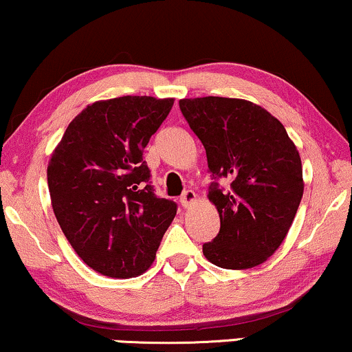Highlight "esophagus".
<instances>
[{
	"label": "esophagus",
	"mask_w": 352,
	"mask_h": 352,
	"mask_svg": "<svg viewBox=\"0 0 352 352\" xmlns=\"http://www.w3.org/2000/svg\"><path fill=\"white\" fill-rule=\"evenodd\" d=\"M196 199H197L196 192H194V190L188 189V190H186V192L183 194V196H181L179 202H181V206L184 207V209H188V207H190L194 202H196Z\"/></svg>",
	"instance_id": "obj_1"
}]
</instances>
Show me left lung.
Returning <instances> with one entry per match:
<instances>
[{
	"label": "left lung",
	"instance_id": "obj_1",
	"mask_svg": "<svg viewBox=\"0 0 352 352\" xmlns=\"http://www.w3.org/2000/svg\"><path fill=\"white\" fill-rule=\"evenodd\" d=\"M179 109L206 148L209 201L220 217L204 256L223 269L263 264L284 241L303 196L296 145L274 116L245 99H181ZM219 179L229 181L227 188Z\"/></svg>",
	"mask_w": 352,
	"mask_h": 352
}]
</instances>
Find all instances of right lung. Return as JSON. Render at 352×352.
Wrapping results in <instances>:
<instances>
[{"label": "right lung", "mask_w": 352, "mask_h": 352, "mask_svg": "<svg viewBox=\"0 0 352 352\" xmlns=\"http://www.w3.org/2000/svg\"><path fill=\"white\" fill-rule=\"evenodd\" d=\"M175 99L122 96L93 102L72 120L49 162L54 214L73 250L102 276H140L177 206L160 199L143 150Z\"/></svg>", "instance_id": "1"}]
</instances>
